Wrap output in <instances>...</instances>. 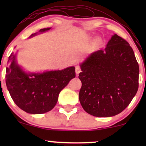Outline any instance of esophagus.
I'll use <instances>...</instances> for the list:
<instances>
[{
	"mask_svg": "<svg viewBox=\"0 0 146 146\" xmlns=\"http://www.w3.org/2000/svg\"><path fill=\"white\" fill-rule=\"evenodd\" d=\"M80 72H81V68H80L79 66H77L76 67H75V73H76L77 75H78Z\"/></svg>",
	"mask_w": 146,
	"mask_h": 146,
	"instance_id": "esophagus-1",
	"label": "esophagus"
}]
</instances>
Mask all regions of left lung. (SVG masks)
I'll list each match as a JSON object with an SVG mask.
<instances>
[{
  "mask_svg": "<svg viewBox=\"0 0 146 146\" xmlns=\"http://www.w3.org/2000/svg\"><path fill=\"white\" fill-rule=\"evenodd\" d=\"M79 99L84 110L95 117L121 113L136 95L139 68L133 50L114 34L104 49L93 52L80 64Z\"/></svg>",
  "mask_w": 146,
  "mask_h": 146,
  "instance_id": "1",
  "label": "left lung"
}]
</instances>
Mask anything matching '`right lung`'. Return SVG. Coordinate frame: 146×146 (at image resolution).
Segmentation results:
<instances>
[{
	"label": "right lung",
	"mask_w": 146,
	"mask_h": 146,
	"mask_svg": "<svg viewBox=\"0 0 146 146\" xmlns=\"http://www.w3.org/2000/svg\"><path fill=\"white\" fill-rule=\"evenodd\" d=\"M50 29L44 28L39 32ZM36 34L33 33L29 38ZM75 69L74 66H70L60 71L27 73L17 63L16 54L12 53L6 68V85L11 98L20 108L30 114L45 113L54 108L60 92L75 78Z\"/></svg>",
	"instance_id": "1"
}]
</instances>
